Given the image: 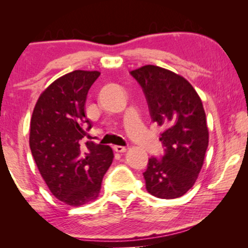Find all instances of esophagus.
I'll list each match as a JSON object with an SVG mask.
<instances>
[{
  "instance_id": "obj_1",
  "label": "esophagus",
  "mask_w": 248,
  "mask_h": 248,
  "mask_svg": "<svg viewBox=\"0 0 248 248\" xmlns=\"http://www.w3.org/2000/svg\"><path fill=\"white\" fill-rule=\"evenodd\" d=\"M125 149L124 146H120V145H115L114 146V151H116L117 153H124V152H125Z\"/></svg>"
}]
</instances>
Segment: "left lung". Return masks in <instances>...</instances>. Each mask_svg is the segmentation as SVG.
I'll return each mask as SVG.
<instances>
[{"label": "left lung", "mask_w": 248, "mask_h": 248, "mask_svg": "<svg viewBox=\"0 0 248 248\" xmlns=\"http://www.w3.org/2000/svg\"><path fill=\"white\" fill-rule=\"evenodd\" d=\"M143 91L152 123L163 129L161 157L152 156L143 173L151 195L175 199L198 178L209 143L202 102L183 77L156 65L130 72Z\"/></svg>", "instance_id": "1"}]
</instances>
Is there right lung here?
Wrapping results in <instances>:
<instances>
[{
    "label": "right lung",
    "instance_id": "add662e5",
    "mask_svg": "<svg viewBox=\"0 0 248 248\" xmlns=\"http://www.w3.org/2000/svg\"><path fill=\"white\" fill-rule=\"evenodd\" d=\"M98 71L77 70L56 79L37 102L31 120L29 146L41 176L57 199L78 207L98 197L105 173L111 165L110 146L81 141L87 93Z\"/></svg>",
    "mask_w": 248,
    "mask_h": 248
}]
</instances>
